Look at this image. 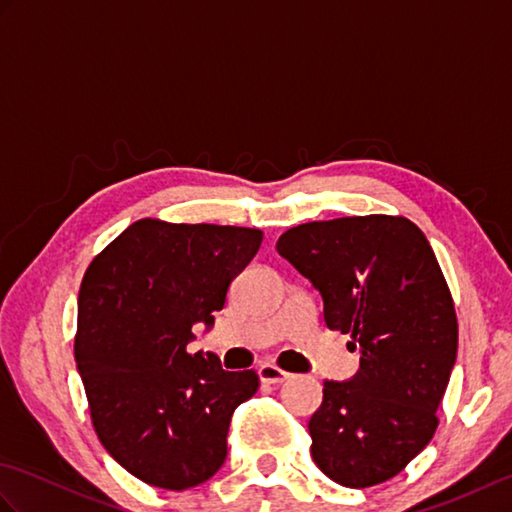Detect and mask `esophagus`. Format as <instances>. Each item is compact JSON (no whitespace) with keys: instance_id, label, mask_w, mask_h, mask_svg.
<instances>
[{"instance_id":"esophagus-1","label":"esophagus","mask_w":512,"mask_h":512,"mask_svg":"<svg viewBox=\"0 0 512 512\" xmlns=\"http://www.w3.org/2000/svg\"><path fill=\"white\" fill-rule=\"evenodd\" d=\"M257 374H259V380H262V383H268V385L286 383V380L290 378V374H288V372H284V369H279V367H277V365H273V363H264V365H259Z\"/></svg>"}]
</instances>
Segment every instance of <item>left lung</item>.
I'll return each instance as SVG.
<instances>
[{
  "mask_svg": "<svg viewBox=\"0 0 512 512\" xmlns=\"http://www.w3.org/2000/svg\"><path fill=\"white\" fill-rule=\"evenodd\" d=\"M277 253L323 299L330 330L352 336L358 372L325 380L310 418L312 458L341 486L398 475L427 447L458 356L447 281L420 228L391 215L290 228Z\"/></svg>",
  "mask_w": 512,
  "mask_h": 512,
  "instance_id": "8db88e82",
  "label": "left lung"
}]
</instances>
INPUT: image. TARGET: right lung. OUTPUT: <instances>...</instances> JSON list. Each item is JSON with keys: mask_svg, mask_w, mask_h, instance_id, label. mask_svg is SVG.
<instances>
[{"mask_svg": "<svg viewBox=\"0 0 512 512\" xmlns=\"http://www.w3.org/2000/svg\"><path fill=\"white\" fill-rule=\"evenodd\" d=\"M262 231L138 220L85 270L74 358L105 451L145 484L184 491L226 460L228 424L255 394L253 369L226 372L189 354L193 325L213 328Z\"/></svg>", "mask_w": 512, "mask_h": 512, "instance_id": "obj_1", "label": "right lung"}]
</instances>
